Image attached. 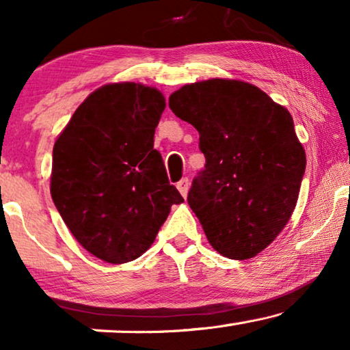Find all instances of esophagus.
<instances>
[{"mask_svg":"<svg viewBox=\"0 0 350 350\" xmlns=\"http://www.w3.org/2000/svg\"><path fill=\"white\" fill-rule=\"evenodd\" d=\"M176 188H178L180 194L186 198V194H188V189H189V180L188 178H181L178 183H176Z\"/></svg>","mask_w":350,"mask_h":350,"instance_id":"esophagus-1","label":"esophagus"}]
</instances>
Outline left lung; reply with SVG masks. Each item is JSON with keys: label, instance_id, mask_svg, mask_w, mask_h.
<instances>
[{"label": "left lung", "instance_id": "obj_1", "mask_svg": "<svg viewBox=\"0 0 350 350\" xmlns=\"http://www.w3.org/2000/svg\"><path fill=\"white\" fill-rule=\"evenodd\" d=\"M169 107L200 135L205 170L188 204L210 245L229 260L256 256L298 202L306 152L290 111L256 85L223 78L183 85Z\"/></svg>", "mask_w": 350, "mask_h": 350}]
</instances>
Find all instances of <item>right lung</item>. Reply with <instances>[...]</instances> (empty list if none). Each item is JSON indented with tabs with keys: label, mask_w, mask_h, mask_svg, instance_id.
<instances>
[{
	"label": "right lung",
	"mask_w": 350,
	"mask_h": 350,
	"mask_svg": "<svg viewBox=\"0 0 350 350\" xmlns=\"http://www.w3.org/2000/svg\"><path fill=\"white\" fill-rule=\"evenodd\" d=\"M164 109L156 88L105 84L79 105L54 143L52 200L76 241L98 260H137L172 205L183 202L154 150Z\"/></svg>",
	"instance_id": "1"
}]
</instances>
